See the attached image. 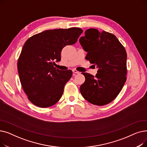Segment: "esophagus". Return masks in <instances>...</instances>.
<instances>
[{
  "label": "esophagus",
  "instance_id": "34e87169",
  "mask_svg": "<svg viewBox=\"0 0 147 147\" xmlns=\"http://www.w3.org/2000/svg\"><path fill=\"white\" fill-rule=\"evenodd\" d=\"M73 72L74 73H77V74H79V73H80V72L78 71L77 70V69H73Z\"/></svg>",
  "mask_w": 147,
  "mask_h": 147
}]
</instances>
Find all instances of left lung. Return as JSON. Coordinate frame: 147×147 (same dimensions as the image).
Segmentation results:
<instances>
[{
    "label": "left lung",
    "instance_id": "obj_1",
    "mask_svg": "<svg viewBox=\"0 0 147 147\" xmlns=\"http://www.w3.org/2000/svg\"><path fill=\"white\" fill-rule=\"evenodd\" d=\"M79 42L88 52L86 59L96 65L94 76L82 73L85 82L80 90L83 98L94 105H104L117 96L126 81L127 53L115 35L95 28L86 30Z\"/></svg>",
    "mask_w": 147,
    "mask_h": 147
}]
</instances>
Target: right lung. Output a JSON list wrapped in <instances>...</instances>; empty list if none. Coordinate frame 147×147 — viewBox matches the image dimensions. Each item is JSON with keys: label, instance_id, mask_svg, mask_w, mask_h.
I'll use <instances>...</instances> for the list:
<instances>
[{"label": "right lung", "instance_id": "1", "mask_svg": "<svg viewBox=\"0 0 147 147\" xmlns=\"http://www.w3.org/2000/svg\"><path fill=\"white\" fill-rule=\"evenodd\" d=\"M82 33L83 30L77 27L49 30L26 42L17 67L22 88L34 105L46 108L60 99L72 71L57 69L54 61H61L63 48L74 44Z\"/></svg>", "mask_w": 147, "mask_h": 147}]
</instances>
